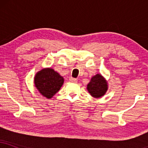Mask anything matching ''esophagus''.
I'll return each mask as SVG.
<instances>
[{
	"label": "esophagus",
	"instance_id": "1",
	"mask_svg": "<svg viewBox=\"0 0 148 148\" xmlns=\"http://www.w3.org/2000/svg\"><path fill=\"white\" fill-rule=\"evenodd\" d=\"M69 81H72V82H74V83H76L78 81V80H77V79H74V78H72V77H71L70 79H69Z\"/></svg>",
	"mask_w": 148,
	"mask_h": 148
}]
</instances>
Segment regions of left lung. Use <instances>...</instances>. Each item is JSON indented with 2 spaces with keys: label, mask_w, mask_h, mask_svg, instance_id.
<instances>
[{
  "label": "left lung",
  "mask_w": 148,
  "mask_h": 148,
  "mask_svg": "<svg viewBox=\"0 0 148 148\" xmlns=\"http://www.w3.org/2000/svg\"><path fill=\"white\" fill-rule=\"evenodd\" d=\"M108 88V82L101 74L93 76L87 85L88 92L92 97L97 99L105 95Z\"/></svg>",
  "instance_id": "1"
}]
</instances>
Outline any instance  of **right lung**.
Wrapping results in <instances>:
<instances>
[{
    "instance_id": "obj_1",
    "label": "right lung",
    "mask_w": 148,
    "mask_h": 148,
    "mask_svg": "<svg viewBox=\"0 0 148 148\" xmlns=\"http://www.w3.org/2000/svg\"><path fill=\"white\" fill-rule=\"evenodd\" d=\"M64 78L53 69L47 67L36 73L34 84L39 92L47 99H51L60 90Z\"/></svg>"
}]
</instances>
